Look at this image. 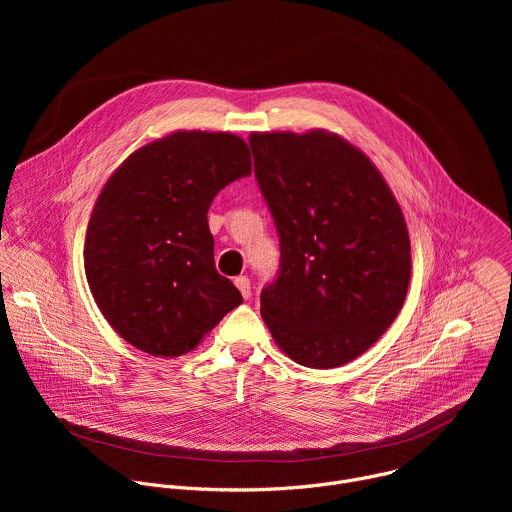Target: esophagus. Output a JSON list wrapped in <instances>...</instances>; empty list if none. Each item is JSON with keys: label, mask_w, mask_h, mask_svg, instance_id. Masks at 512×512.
Segmentation results:
<instances>
[{"label": "esophagus", "mask_w": 512, "mask_h": 512, "mask_svg": "<svg viewBox=\"0 0 512 512\" xmlns=\"http://www.w3.org/2000/svg\"><path fill=\"white\" fill-rule=\"evenodd\" d=\"M235 285H237V289L241 291V296H243L245 300H249V298H251V279H249L247 275H239V277H235Z\"/></svg>", "instance_id": "obj_1"}]
</instances>
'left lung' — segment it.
<instances>
[{
  "instance_id": "obj_1",
  "label": "left lung",
  "mask_w": 512,
  "mask_h": 512,
  "mask_svg": "<svg viewBox=\"0 0 512 512\" xmlns=\"http://www.w3.org/2000/svg\"><path fill=\"white\" fill-rule=\"evenodd\" d=\"M249 143L281 247L261 316L291 360L342 367L403 308L411 279L403 210L369 156L338 133L253 131Z\"/></svg>"
}]
</instances>
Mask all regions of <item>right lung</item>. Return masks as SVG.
I'll use <instances>...</instances> for the list:
<instances>
[{"label":"right lung","mask_w":512,"mask_h":512,"mask_svg":"<svg viewBox=\"0 0 512 512\" xmlns=\"http://www.w3.org/2000/svg\"><path fill=\"white\" fill-rule=\"evenodd\" d=\"M249 174L243 137L180 129L141 145L109 176L87 227L85 273L127 344L162 358L186 354L243 302L214 267L206 212Z\"/></svg>","instance_id":"1"}]
</instances>
